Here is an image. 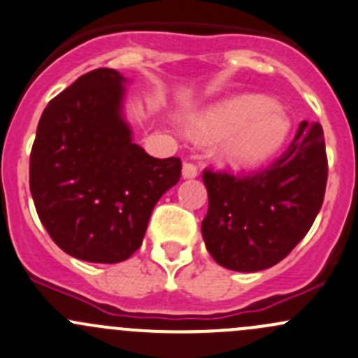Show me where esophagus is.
Returning <instances> with one entry per match:
<instances>
[{
  "instance_id": "esophagus-1",
  "label": "esophagus",
  "mask_w": 358,
  "mask_h": 358,
  "mask_svg": "<svg viewBox=\"0 0 358 358\" xmlns=\"http://www.w3.org/2000/svg\"><path fill=\"white\" fill-rule=\"evenodd\" d=\"M182 175L183 178H196L199 175V169H197V166L194 162H185L182 169Z\"/></svg>"
}]
</instances>
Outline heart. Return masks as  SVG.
<instances>
[{"label":"heart","mask_w":358,"mask_h":358,"mask_svg":"<svg viewBox=\"0 0 358 358\" xmlns=\"http://www.w3.org/2000/svg\"><path fill=\"white\" fill-rule=\"evenodd\" d=\"M196 129L208 138L229 135L220 150L223 161L251 166L282 145L289 133V119L268 96L241 95L202 115Z\"/></svg>","instance_id":"1"}]
</instances>
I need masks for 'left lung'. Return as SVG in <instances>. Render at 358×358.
Here are the masks:
<instances>
[{
	"instance_id": "left-lung-1",
	"label": "left lung",
	"mask_w": 358,
	"mask_h": 358,
	"mask_svg": "<svg viewBox=\"0 0 358 358\" xmlns=\"http://www.w3.org/2000/svg\"><path fill=\"white\" fill-rule=\"evenodd\" d=\"M202 237L216 263L236 272L277 265L315 222L327 183L322 126L303 121L286 152L259 171L206 168Z\"/></svg>"
}]
</instances>
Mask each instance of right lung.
I'll use <instances>...</instances> for the list:
<instances>
[{
  "mask_svg": "<svg viewBox=\"0 0 358 358\" xmlns=\"http://www.w3.org/2000/svg\"><path fill=\"white\" fill-rule=\"evenodd\" d=\"M122 83L114 69L83 74L50 100L32 143L29 187L39 220L83 262L128 259L156 202L182 176L178 157H152L131 142Z\"/></svg>",
  "mask_w": 358,
  "mask_h": 358,
  "instance_id": "1",
  "label": "right lung"
}]
</instances>
